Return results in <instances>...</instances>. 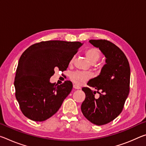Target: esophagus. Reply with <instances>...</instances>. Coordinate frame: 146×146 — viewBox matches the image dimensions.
Segmentation results:
<instances>
[{
  "label": "esophagus",
  "mask_w": 146,
  "mask_h": 146,
  "mask_svg": "<svg viewBox=\"0 0 146 146\" xmlns=\"http://www.w3.org/2000/svg\"><path fill=\"white\" fill-rule=\"evenodd\" d=\"M73 88L75 89V90H80V87L78 85H77V84H74L73 85Z\"/></svg>",
  "instance_id": "esophagus-1"
}]
</instances>
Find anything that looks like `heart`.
Listing matches in <instances>:
<instances>
[{"mask_svg":"<svg viewBox=\"0 0 146 146\" xmlns=\"http://www.w3.org/2000/svg\"><path fill=\"white\" fill-rule=\"evenodd\" d=\"M86 56L88 60L90 62H97L99 60L100 57V51L98 49L95 48H91L88 49L86 51ZM73 58L71 60V62H72ZM91 74L90 72L86 71H76L74 72L71 75V78L74 82L77 84H81L83 82H86L91 77Z\"/></svg>","mask_w":146,"mask_h":146,"instance_id":"heart-1","label":"heart"}]
</instances>
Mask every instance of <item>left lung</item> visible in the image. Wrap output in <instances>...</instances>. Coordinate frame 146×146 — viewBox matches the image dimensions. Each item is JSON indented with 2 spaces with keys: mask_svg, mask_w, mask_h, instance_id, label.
<instances>
[{
  "mask_svg": "<svg viewBox=\"0 0 146 146\" xmlns=\"http://www.w3.org/2000/svg\"><path fill=\"white\" fill-rule=\"evenodd\" d=\"M90 43L99 48L106 57V64L99 75L90 79L89 88H82L86 98L81 105L84 117L91 123L102 125L111 122L122 112L129 92L130 67L123 51L106 40H90ZM101 91L99 93L98 91ZM97 92L98 99L94 97Z\"/></svg>",
  "mask_w": 146,
  "mask_h": 146,
  "instance_id": "8db88e82",
  "label": "left lung"
}]
</instances>
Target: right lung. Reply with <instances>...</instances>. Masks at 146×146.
I'll return each instance as SVG.
<instances>
[{"instance_id": "add662e5", "label": "right lung", "mask_w": 146, "mask_h": 146, "mask_svg": "<svg viewBox=\"0 0 146 146\" xmlns=\"http://www.w3.org/2000/svg\"><path fill=\"white\" fill-rule=\"evenodd\" d=\"M83 43L49 40L29 46L22 54L17 66L14 86L15 97L24 115L36 122L55 114L71 93L73 84L65 81L50 82L55 70L64 71Z\"/></svg>"}]
</instances>
